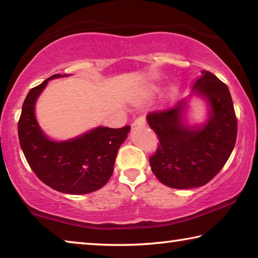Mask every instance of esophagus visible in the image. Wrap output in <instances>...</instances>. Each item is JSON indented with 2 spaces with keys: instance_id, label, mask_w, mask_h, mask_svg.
<instances>
[{
  "instance_id": "34e87169",
  "label": "esophagus",
  "mask_w": 258,
  "mask_h": 258,
  "mask_svg": "<svg viewBox=\"0 0 258 258\" xmlns=\"http://www.w3.org/2000/svg\"><path fill=\"white\" fill-rule=\"evenodd\" d=\"M146 123H147V119H146V116L145 115L139 116L138 118L134 120V124L135 125H146Z\"/></svg>"
}]
</instances>
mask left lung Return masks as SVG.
I'll return each mask as SVG.
<instances>
[{"mask_svg":"<svg viewBox=\"0 0 258 258\" xmlns=\"http://www.w3.org/2000/svg\"><path fill=\"white\" fill-rule=\"evenodd\" d=\"M194 90L211 106V117L204 126L195 130L183 124L185 101L147 116L159 138L157 150L149 158L151 169L163 184L174 189L208 183L223 168L237 140L238 120L226 84L204 71Z\"/></svg>","mask_w":258,"mask_h":258,"instance_id":"8db88e82","label":"left lung"}]
</instances>
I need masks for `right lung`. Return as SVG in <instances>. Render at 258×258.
Returning <instances> with one entry per match:
<instances>
[{
  "label": "right lung",
  "mask_w": 258,
  "mask_h": 258,
  "mask_svg": "<svg viewBox=\"0 0 258 258\" xmlns=\"http://www.w3.org/2000/svg\"><path fill=\"white\" fill-rule=\"evenodd\" d=\"M63 76L55 74L29 91L18 121L19 142L30 168L43 183L63 194L85 195L109 181L117 151L131 127L100 126L64 142L47 139L35 118V102L47 82Z\"/></svg>",
  "instance_id": "add662e5"
}]
</instances>
